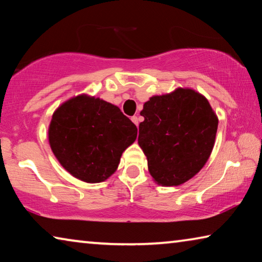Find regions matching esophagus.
<instances>
[{
	"label": "esophagus",
	"mask_w": 262,
	"mask_h": 262,
	"mask_svg": "<svg viewBox=\"0 0 262 262\" xmlns=\"http://www.w3.org/2000/svg\"><path fill=\"white\" fill-rule=\"evenodd\" d=\"M132 121L134 122L136 126H139V118H137L136 115H134V117H132Z\"/></svg>",
	"instance_id": "34e87169"
}]
</instances>
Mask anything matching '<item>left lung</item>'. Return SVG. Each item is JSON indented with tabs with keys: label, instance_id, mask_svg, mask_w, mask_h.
<instances>
[{
	"label": "left lung",
	"instance_id": "1",
	"mask_svg": "<svg viewBox=\"0 0 262 262\" xmlns=\"http://www.w3.org/2000/svg\"><path fill=\"white\" fill-rule=\"evenodd\" d=\"M139 145L149 172L162 186L186 183L201 170L214 148L219 119L202 95L177 89L144 103Z\"/></svg>",
	"mask_w": 262,
	"mask_h": 262
}]
</instances>
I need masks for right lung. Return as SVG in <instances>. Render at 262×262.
I'll return each instance as SVG.
<instances>
[{
	"label": "right lung",
	"mask_w": 262,
	"mask_h": 262,
	"mask_svg": "<svg viewBox=\"0 0 262 262\" xmlns=\"http://www.w3.org/2000/svg\"><path fill=\"white\" fill-rule=\"evenodd\" d=\"M136 136V126L118 106L85 95L62 104L48 129L57 161L85 183H100L114 173Z\"/></svg>",
	"instance_id": "right-lung-1"
}]
</instances>
